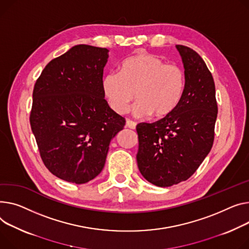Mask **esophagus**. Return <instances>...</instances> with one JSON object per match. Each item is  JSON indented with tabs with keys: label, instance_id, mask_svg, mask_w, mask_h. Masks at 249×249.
I'll list each match as a JSON object with an SVG mask.
<instances>
[{
	"label": "esophagus",
	"instance_id": "esophagus-1",
	"mask_svg": "<svg viewBox=\"0 0 249 249\" xmlns=\"http://www.w3.org/2000/svg\"><path fill=\"white\" fill-rule=\"evenodd\" d=\"M125 126H126L127 128H130V129H135V128H136V123L133 122V121L129 120V119H127Z\"/></svg>",
	"mask_w": 249,
	"mask_h": 249
}]
</instances>
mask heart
Wrapping results in <instances>:
<instances>
[{
    "label": "heart",
    "instance_id": "obj_1",
    "mask_svg": "<svg viewBox=\"0 0 249 249\" xmlns=\"http://www.w3.org/2000/svg\"><path fill=\"white\" fill-rule=\"evenodd\" d=\"M185 77L182 69L149 53L127 58L119 73H110L102 80L103 93L114 112L125 114L136 99L133 108L137 118L153 115L155 119L169 116L179 105L184 92Z\"/></svg>",
    "mask_w": 249,
    "mask_h": 249
}]
</instances>
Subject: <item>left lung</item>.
Returning <instances> with one entry per match:
<instances>
[{
  "label": "left lung",
  "mask_w": 249,
  "mask_h": 249,
  "mask_svg": "<svg viewBox=\"0 0 249 249\" xmlns=\"http://www.w3.org/2000/svg\"><path fill=\"white\" fill-rule=\"evenodd\" d=\"M184 67L185 87L167 117L136 127L137 164L142 176L159 187L187 180L210 152L217 118L213 77L194 50L176 45Z\"/></svg>",
  "instance_id": "obj_1"
}]
</instances>
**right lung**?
Wrapping results in <instances>:
<instances>
[{
    "label": "right lung",
    "mask_w": 249,
    "mask_h": 249,
    "mask_svg": "<svg viewBox=\"0 0 249 249\" xmlns=\"http://www.w3.org/2000/svg\"><path fill=\"white\" fill-rule=\"evenodd\" d=\"M108 52L72 47L46 66L33 91L30 123L41 158L50 172L72 183L100 174L110 141L125 125L104 99Z\"/></svg>",
    "instance_id": "right-lung-1"
}]
</instances>
